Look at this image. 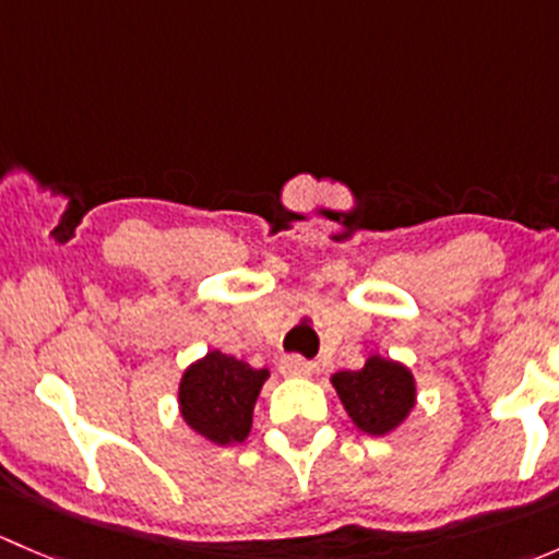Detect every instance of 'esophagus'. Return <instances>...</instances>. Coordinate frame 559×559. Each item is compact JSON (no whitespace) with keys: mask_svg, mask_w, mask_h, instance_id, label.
Returning <instances> with one entry per match:
<instances>
[{"mask_svg":"<svg viewBox=\"0 0 559 559\" xmlns=\"http://www.w3.org/2000/svg\"><path fill=\"white\" fill-rule=\"evenodd\" d=\"M278 368H281V373L286 376V379H308V376L313 373V365L306 362L302 357H295V354H292V357L281 359Z\"/></svg>","mask_w":559,"mask_h":559,"instance_id":"34e87169","label":"esophagus"}]
</instances>
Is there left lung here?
Instances as JSON below:
<instances>
[{"label": "left lung", "mask_w": 559, "mask_h": 559, "mask_svg": "<svg viewBox=\"0 0 559 559\" xmlns=\"http://www.w3.org/2000/svg\"><path fill=\"white\" fill-rule=\"evenodd\" d=\"M348 419L365 436L384 438L397 430L416 408V379L397 359L370 354L359 370L330 376Z\"/></svg>", "instance_id": "1"}]
</instances>
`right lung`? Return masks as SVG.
Returning a JSON list of instances; mask_svg holds the SVG:
<instances>
[{
  "mask_svg": "<svg viewBox=\"0 0 559 559\" xmlns=\"http://www.w3.org/2000/svg\"><path fill=\"white\" fill-rule=\"evenodd\" d=\"M270 370H253L222 352H207L178 381V411L189 430L213 447H233L251 432L253 405Z\"/></svg>",
  "mask_w": 559,
  "mask_h": 559,
  "instance_id": "right-lung-1",
  "label": "right lung"
}]
</instances>
